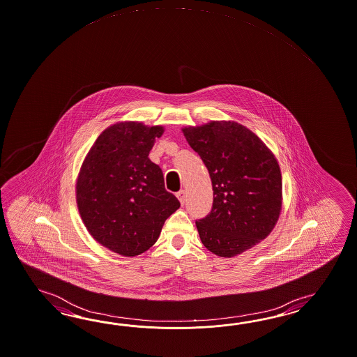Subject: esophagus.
Wrapping results in <instances>:
<instances>
[{
  "mask_svg": "<svg viewBox=\"0 0 357 357\" xmlns=\"http://www.w3.org/2000/svg\"><path fill=\"white\" fill-rule=\"evenodd\" d=\"M176 197H178V200L181 201V204L183 205V204L185 202V197H187V196H185V191L182 190V191L178 192V193H176Z\"/></svg>",
  "mask_w": 357,
  "mask_h": 357,
  "instance_id": "esophagus-1",
  "label": "esophagus"
}]
</instances>
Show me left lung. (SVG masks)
<instances>
[{"mask_svg": "<svg viewBox=\"0 0 357 357\" xmlns=\"http://www.w3.org/2000/svg\"><path fill=\"white\" fill-rule=\"evenodd\" d=\"M209 170L213 208L196 222L204 246L232 258L270 235L282 204L278 160L252 131L235 121L183 128Z\"/></svg>", "mask_w": 357, "mask_h": 357, "instance_id": "left-lung-1", "label": "left lung"}]
</instances>
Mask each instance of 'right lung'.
I'll return each instance as SVG.
<instances>
[{
    "mask_svg": "<svg viewBox=\"0 0 357 357\" xmlns=\"http://www.w3.org/2000/svg\"><path fill=\"white\" fill-rule=\"evenodd\" d=\"M162 132V126L142 122L114 123L98 137L79 170L76 201L84 225L94 240L123 257L148 250L181 206L148 157Z\"/></svg>",
    "mask_w": 357,
    "mask_h": 357,
    "instance_id": "add662e5",
    "label": "right lung"
}]
</instances>
